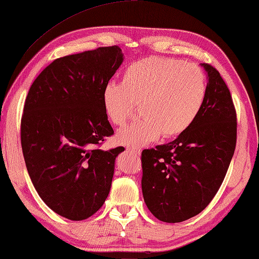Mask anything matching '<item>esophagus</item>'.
I'll use <instances>...</instances> for the list:
<instances>
[{
  "label": "esophagus",
  "mask_w": 259,
  "mask_h": 259,
  "mask_svg": "<svg viewBox=\"0 0 259 259\" xmlns=\"http://www.w3.org/2000/svg\"><path fill=\"white\" fill-rule=\"evenodd\" d=\"M126 150H128V151H129V152H131V153H133V154L137 155V156H139V155H140V153H142V151H140L139 148H136V147H126Z\"/></svg>",
  "instance_id": "esophagus-1"
}]
</instances>
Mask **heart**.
Instances as JSON below:
<instances>
[{
    "instance_id": "heart-1",
    "label": "heart",
    "mask_w": 259,
    "mask_h": 259,
    "mask_svg": "<svg viewBox=\"0 0 259 259\" xmlns=\"http://www.w3.org/2000/svg\"><path fill=\"white\" fill-rule=\"evenodd\" d=\"M207 94V80L194 64L151 57L129 65L122 82H109L103 90L108 120L117 126L128 122L139 105L142 119L117 134L128 146H142L183 134L194 122Z\"/></svg>"
}]
</instances>
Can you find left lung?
<instances>
[{
    "mask_svg": "<svg viewBox=\"0 0 259 259\" xmlns=\"http://www.w3.org/2000/svg\"><path fill=\"white\" fill-rule=\"evenodd\" d=\"M207 94L194 122L165 145L142 152L144 201L165 223L196 216L221 187L236 145V111L221 74L210 64Z\"/></svg>",
    "mask_w": 259,
    "mask_h": 259,
    "instance_id": "obj_1",
    "label": "left lung"
}]
</instances>
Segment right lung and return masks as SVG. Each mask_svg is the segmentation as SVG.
Returning <instances> with one entry per match:
<instances>
[{"mask_svg":"<svg viewBox=\"0 0 259 259\" xmlns=\"http://www.w3.org/2000/svg\"><path fill=\"white\" fill-rule=\"evenodd\" d=\"M123 61L117 46L57 58L28 91L20 139L35 190L56 213L82 221L98 211L111 190L122 146L100 150L114 134L103 90Z\"/></svg>","mask_w":259,"mask_h":259,"instance_id":"right-lung-1","label":"right lung"}]
</instances>
